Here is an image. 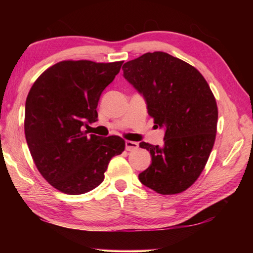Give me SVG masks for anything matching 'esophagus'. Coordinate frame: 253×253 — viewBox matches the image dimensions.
<instances>
[{
    "instance_id": "esophagus-1",
    "label": "esophagus",
    "mask_w": 253,
    "mask_h": 253,
    "mask_svg": "<svg viewBox=\"0 0 253 253\" xmlns=\"http://www.w3.org/2000/svg\"><path fill=\"white\" fill-rule=\"evenodd\" d=\"M125 147H126V151H134V149L138 148V143L132 142V140H126Z\"/></svg>"
}]
</instances>
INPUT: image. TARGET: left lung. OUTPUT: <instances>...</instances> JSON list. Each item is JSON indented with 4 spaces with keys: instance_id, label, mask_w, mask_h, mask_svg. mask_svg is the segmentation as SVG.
Masks as SVG:
<instances>
[{
    "instance_id": "1",
    "label": "left lung",
    "mask_w": 253,
    "mask_h": 253,
    "mask_svg": "<svg viewBox=\"0 0 253 253\" xmlns=\"http://www.w3.org/2000/svg\"><path fill=\"white\" fill-rule=\"evenodd\" d=\"M124 77L144 97L164 145L142 142L152 164L138 175L157 193L177 194L204 169L216 134L217 106L207 80L193 66L166 52H147L123 66Z\"/></svg>"
}]
</instances>
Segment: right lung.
Here are the masks:
<instances>
[{
  "label": "right lung",
  "mask_w": 253,
  "mask_h": 253,
  "mask_svg": "<svg viewBox=\"0 0 253 253\" xmlns=\"http://www.w3.org/2000/svg\"><path fill=\"white\" fill-rule=\"evenodd\" d=\"M123 61H61L42 74L25 101L24 132L38 170L62 193L84 194L104 181L111 158L125 149L119 136L87 135L101 92Z\"/></svg>",
  "instance_id": "right-lung-1"
}]
</instances>
